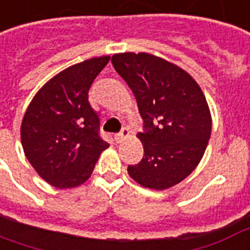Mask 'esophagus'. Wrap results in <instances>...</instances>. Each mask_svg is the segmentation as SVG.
<instances>
[{
	"mask_svg": "<svg viewBox=\"0 0 250 250\" xmlns=\"http://www.w3.org/2000/svg\"><path fill=\"white\" fill-rule=\"evenodd\" d=\"M128 136H130V130H128L127 127H125L120 134L115 135V140L118 142V143H120V142H123V140H125V138H128Z\"/></svg>",
	"mask_w": 250,
	"mask_h": 250,
	"instance_id": "esophagus-1",
	"label": "esophagus"
}]
</instances>
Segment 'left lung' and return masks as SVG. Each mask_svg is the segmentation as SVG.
<instances>
[{"mask_svg": "<svg viewBox=\"0 0 250 250\" xmlns=\"http://www.w3.org/2000/svg\"><path fill=\"white\" fill-rule=\"evenodd\" d=\"M111 62L134 92L146 131L144 155L127 171L144 188L163 191L183 182L203 159L212 131L209 106L186 70L149 53L114 54Z\"/></svg>", "mask_w": 250, "mask_h": 250, "instance_id": "1", "label": "left lung"}]
</instances>
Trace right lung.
<instances>
[{"instance_id": "add662e5", "label": "right lung", "mask_w": 250, "mask_h": 250, "mask_svg": "<svg viewBox=\"0 0 250 250\" xmlns=\"http://www.w3.org/2000/svg\"><path fill=\"white\" fill-rule=\"evenodd\" d=\"M108 61L110 55H103L62 70L37 91L23 114L25 156L58 189L82 186L108 148L98 135L99 118L88 103V90Z\"/></svg>"}]
</instances>
